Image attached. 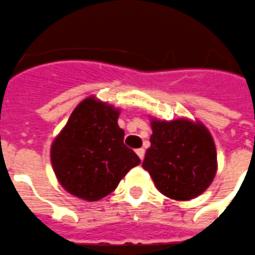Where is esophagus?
<instances>
[{
    "label": "esophagus",
    "instance_id": "1",
    "mask_svg": "<svg viewBox=\"0 0 255 255\" xmlns=\"http://www.w3.org/2000/svg\"><path fill=\"white\" fill-rule=\"evenodd\" d=\"M136 153H137V156H139V158H140L141 160L144 159L145 151H144V149H143V148H137V149H136Z\"/></svg>",
    "mask_w": 255,
    "mask_h": 255
}]
</instances>
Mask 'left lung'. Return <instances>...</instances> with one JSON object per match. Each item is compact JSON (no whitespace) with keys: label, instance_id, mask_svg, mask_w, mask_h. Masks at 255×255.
<instances>
[{"label":"left lung","instance_id":"left-lung-1","mask_svg":"<svg viewBox=\"0 0 255 255\" xmlns=\"http://www.w3.org/2000/svg\"><path fill=\"white\" fill-rule=\"evenodd\" d=\"M151 128L143 168L159 191L175 201L205 192L217 174V149L209 129L188 119H152Z\"/></svg>","mask_w":255,"mask_h":255}]
</instances>
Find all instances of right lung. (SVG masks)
Returning a JSON list of instances; mask_svg holds the SVG:
<instances>
[{"mask_svg": "<svg viewBox=\"0 0 255 255\" xmlns=\"http://www.w3.org/2000/svg\"><path fill=\"white\" fill-rule=\"evenodd\" d=\"M120 110L93 96L76 107L50 147L58 182L69 194L99 201L118 187L140 159L124 144Z\"/></svg>", "mask_w": 255, "mask_h": 255, "instance_id": "1", "label": "right lung"}]
</instances>
